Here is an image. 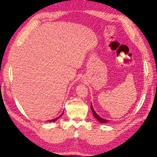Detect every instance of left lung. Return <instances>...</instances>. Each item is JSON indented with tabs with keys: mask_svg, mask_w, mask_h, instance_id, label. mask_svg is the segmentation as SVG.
Segmentation results:
<instances>
[{
	"mask_svg": "<svg viewBox=\"0 0 157 157\" xmlns=\"http://www.w3.org/2000/svg\"><path fill=\"white\" fill-rule=\"evenodd\" d=\"M90 107H91V109H92V111L93 113V115H94V117L96 118V119L101 123H107L108 122H109V121L108 120H106V119H103V118H101L100 117H99L98 114L96 113V111H95L94 110V108L92 107V104H91V105H90Z\"/></svg>",
	"mask_w": 157,
	"mask_h": 157,
	"instance_id": "1",
	"label": "left lung"
}]
</instances>
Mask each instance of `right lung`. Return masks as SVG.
<instances>
[{
	"label": "right lung",
	"instance_id": "right-lung-1",
	"mask_svg": "<svg viewBox=\"0 0 157 157\" xmlns=\"http://www.w3.org/2000/svg\"><path fill=\"white\" fill-rule=\"evenodd\" d=\"M63 115V112L61 114V115L58 117H57V118H54V119H52V120H50V121H48V122H54V121H57L58 119V118L60 117H61Z\"/></svg>",
	"mask_w": 157,
	"mask_h": 157
}]
</instances>
